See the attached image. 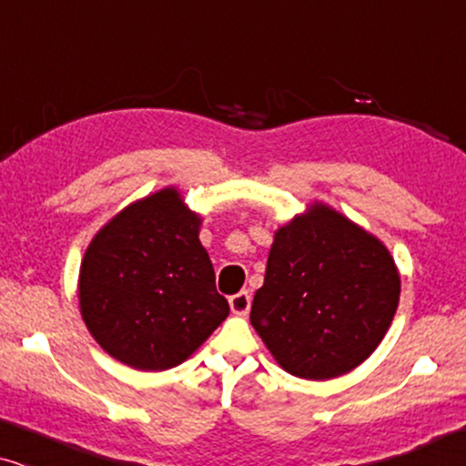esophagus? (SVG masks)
<instances>
[{
	"mask_svg": "<svg viewBox=\"0 0 466 466\" xmlns=\"http://www.w3.org/2000/svg\"><path fill=\"white\" fill-rule=\"evenodd\" d=\"M250 303H252V299H250V295H248V290H241V292H238V295L228 297L231 311L238 316H246L248 311H250Z\"/></svg>",
	"mask_w": 466,
	"mask_h": 466,
	"instance_id": "34e87169",
	"label": "esophagus"
}]
</instances>
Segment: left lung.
<instances>
[{"instance_id": "1", "label": "left lung", "mask_w": 466, "mask_h": 466, "mask_svg": "<svg viewBox=\"0 0 466 466\" xmlns=\"http://www.w3.org/2000/svg\"><path fill=\"white\" fill-rule=\"evenodd\" d=\"M399 295L400 276L388 248L316 201L273 235L250 322L284 371L333 380L375 352Z\"/></svg>"}]
</instances>
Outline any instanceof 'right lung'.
Returning <instances> with one entry per match:
<instances>
[{
	"mask_svg": "<svg viewBox=\"0 0 466 466\" xmlns=\"http://www.w3.org/2000/svg\"><path fill=\"white\" fill-rule=\"evenodd\" d=\"M201 216L167 187L114 216L80 265V314L112 359L139 371L180 365L228 316L199 241Z\"/></svg>",
	"mask_w": 466,
	"mask_h": 466,
	"instance_id": "add662e5",
	"label": "right lung"
}]
</instances>
